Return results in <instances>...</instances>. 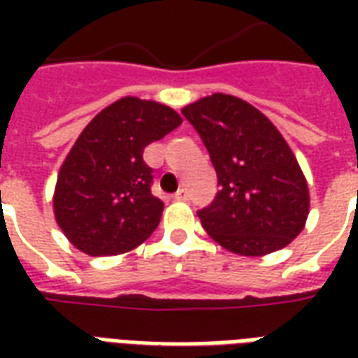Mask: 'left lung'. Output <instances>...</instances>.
I'll list each match as a JSON object with an SVG mask.
<instances>
[{"instance_id": "1", "label": "left lung", "mask_w": 358, "mask_h": 358, "mask_svg": "<svg viewBox=\"0 0 358 358\" xmlns=\"http://www.w3.org/2000/svg\"><path fill=\"white\" fill-rule=\"evenodd\" d=\"M182 124L174 109L122 97L95 115L61 164L53 213L66 240L90 257L122 255L161 222L143 151Z\"/></svg>"}]
</instances>
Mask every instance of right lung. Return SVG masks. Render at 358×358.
I'll use <instances>...</instances> for the list:
<instances>
[{"label": "right lung", "mask_w": 358, "mask_h": 358, "mask_svg": "<svg viewBox=\"0 0 358 358\" xmlns=\"http://www.w3.org/2000/svg\"><path fill=\"white\" fill-rule=\"evenodd\" d=\"M217 172L215 201L197 213L218 245L263 257L292 243L308 215L307 180L274 124L240 97L213 94L182 109Z\"/></svg>", "instance_id": "add662e5"}]
</instances>
